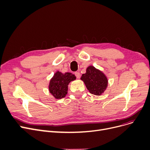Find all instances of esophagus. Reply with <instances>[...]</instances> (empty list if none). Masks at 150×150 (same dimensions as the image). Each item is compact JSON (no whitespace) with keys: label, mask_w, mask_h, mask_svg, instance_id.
<instances>
[{"label":"esophagus","mask_w":150,"mask_h":150,"mask_svg":"<svg viewBox=\"0 0 150 150\" xmlns=\"http://www.w3.org/2000/svg\"><path fill=\"white\" fill-rule=\"evenodd\" d=\"M75 75H76V77L77 78H78V79H79V78L80 77V76H81V74H80V73L79 72H75Z\"/></svg>","instance_id":"34e87169"}]
</instances>
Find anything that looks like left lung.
Instances as JSON below:
<instances>
[{"label": "left lung", "mask_w": 150, "mask_h": 150, "mask_svg": "<svg viewBox=\"0 0 150 150\" xmlns=\"http://www.w3.org/2000/svg\"><path fill=\"white\" fill-rule=\"evenodd\" d=\"M81 79L90 93L96 96L101 95L108 87V78L102 71L93 66H89L87 68L86 73L82 75Z\"/></svg>", "instance_id": "1"}]
</instances>
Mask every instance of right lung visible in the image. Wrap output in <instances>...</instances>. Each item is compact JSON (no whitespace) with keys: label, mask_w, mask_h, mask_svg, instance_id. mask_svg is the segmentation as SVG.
I'll use <instances>...</instances> for the list:
<instances>
[{"label":"right lung","mask_w":150,"mask_h":150,"mask_svg":"<svg viewBox=\"0 0 150 150\" xmlns=\"http://www.w3.org/2000/svg\"><path fill=\"white\" fill-rule=\"evenodd\" d=\"M76 79L74 74L71 73L63 74L57 71L49 82V90L55 99L65 98L68 93V85Z\"/></svg>","instance_id":"obj_1"}]
</instances>
